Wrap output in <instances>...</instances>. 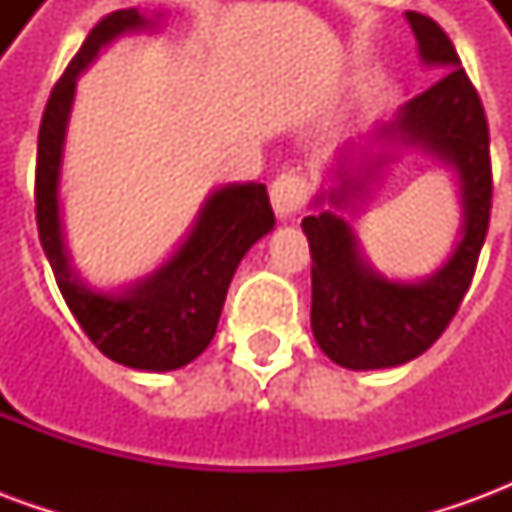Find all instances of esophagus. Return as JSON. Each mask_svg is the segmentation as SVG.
<instances>
[{"mask_svg": "<svg viewBox=\"0 0 512 512\" xmlns=\"http://www.w3.org/2000/svg\"><path fill=\"white\" fill-rule=\"evenodd\" d=\"M310 200V180L304 172H282L271 183V205L282 219H288L293 213H299Z\"/></svg>", "mask_w": 512, "mask_h": 512, "instance_id": "1", "label": "esophagus"}]
</instances>
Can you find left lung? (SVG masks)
<instances>
[{
	"label": "left lung",
	"mask_w": 512,
	"mask_h": 512,
	"mask_svg": "<svg viewBox=\"0 0 512 512\" xmlns=\"http://www.w3.org/2000/svg\"><path fill=\"white\" fill-rule=\"evenodd\" d=\"M406 18L422 60L444 73L414 95L386 131L428 147L458 169L463 238L441 271L417 285H403L378 277L362 263L343 219L329 211L304 216L301 227L312 255V334L323 354L348 370L403 365L439 340L472 285L491 222V136L480 93L463 71L447 32L414 10ZM340 197L345 194H334V202Z\"/></svg>",
	"instance_id": "obj_1"
}]
</instances>
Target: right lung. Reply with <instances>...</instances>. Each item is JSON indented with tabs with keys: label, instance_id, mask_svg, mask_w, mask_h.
Wrapping results in <instances>:
<instances>
[{
	"label": "right lung",
	"instance_id": "obj_1",
	"mask_svg": "<svg viewBox=\"0 0 512 512\" xmlns=\"http://www.w3.org/2000/svg\"><path fill=\"white\" fill-rule=\"evenodd\" d=\"M145 24L134 7L104 16L54 84L38 134L35 219L62 299L98 351L134 370L164 373L189 365L211 345L235 268L246 249L274 227V211L263 183L227 186L205 202L178 255L123 296L87 290L73 277L62 246L57 178L76 76L101 46Z\"/></svg>",
	"mask_w": 512,
	"mask_h": 512
}]
</instances>
